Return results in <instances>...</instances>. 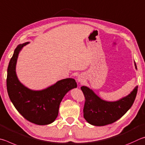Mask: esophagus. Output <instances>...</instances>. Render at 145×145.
Instances as JSON below:
<instances>
[{
    "mask_svg": "<svg viewBox=\"0 0 145 145\" xmlns=\"http://www.w3.org/2000/svg\"><path fill=\"white\" fill-rule=\"evenodd\" d=\"M85 78H84V76H83V75H79L78 76V78H77L78 82L80 83V84H82L83 83H84L85 82Z\"/></svg>",
    "mask_w": 145,
    "mask_h": 145,
    "instance_id": "esophagus-1",
    "label": "esophagus"
}]
</instances>
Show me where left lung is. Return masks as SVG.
Masks as SVG:
<instances>
[{
	"mask_svg": "<svg viewBox=\"0 0 145 145\" xmlns=\"http://www.w3.org/2000/svg\"><path fill=\"white\" fill-rule=\"evenodd\" d=\"M134 65L137 69L135 62ZM81 90L85 97L83 116L86 121L91 125L104 126L118 120L131 108L136 97L138 86L129 95L113 102L102 99L86 86H82Z\"/></svg>",
	"mask_w": 145,
	"mask_h": 145,
	"instance_id": "obj_1",
	"label": "left lung"
}]
</instances>
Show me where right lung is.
Segmentation results:
<instances>
[{
    "mask_svg": "<svg viewBox=\"0 0 145 145\" xmlns=\"http://www.w3.org/2000/svg\"><path fill=\"white\" fill-rule=\"evenodd\" d=\"M29 43L19 44L9 63L7 90L10 100L17 111L28 121L37 125L52 123L57 118L60 104L69 91L77 87L74 79L66 78L41 90H33L20 82L16 72L19 53Z\"/></svg>",
    "mask_w": 145,
    "mask_h": 145,
    "instance_id": "obj_1",
    "label": "right lung"
}]
</instances>
